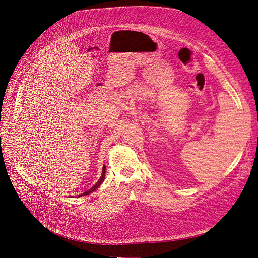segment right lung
<instances>
[{
    "instance_id": "obj_1",
    "label": "right lung",
    "mask_w": 258,
    "mask_h": 258,
    "mask_svg": "<svg viewBox=\"0 0 258 258\" xmlns=\"http://www.w3.org/2000/svg\"><path fill=\"white\" fill-rule=\"evenodd\" d=\"M105 172H106V167L105 166H103V169H102V175H101V177H100V179L98 180V182H97V184H94L90 189H88V190H86V191H84V192H82L81 195H79V197H82V196H86V195H89V194H91L92 191H94L96 188H98V186L100 185V184L103 183V181H104V178H105Z\"/></svg>"
}]
</instances>
